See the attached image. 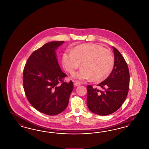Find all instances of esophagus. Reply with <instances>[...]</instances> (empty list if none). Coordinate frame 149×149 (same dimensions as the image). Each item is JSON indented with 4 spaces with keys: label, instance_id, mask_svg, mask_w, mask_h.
I'll list each match as a JSON object with an SVG mask.
<instances>
[{
    "label": "esophagus",
    "instance_id": "34e87169",
    "mask_svg": "<svg viewBox=\"0 0 149 149\" xmlns=\"http://www.w3.org/2000/svg\"><path fill=\"white\" fill-rule=\"evenodd\" d=\"M74 85L75 86H79V85H80V83H79V82H75V83L74 84Z\"/></svg>",
    "mask_w": 149,
    "mask_h": 149
}]
</instances>
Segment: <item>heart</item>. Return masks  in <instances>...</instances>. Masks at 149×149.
I'll list each match as a JSON object with an SVG mask.
<instances>
[{
  "mask_svg": "<svg viewBox=\"0 0 149 149\" xmlns=\"http://www.w3.org/2000/svg\"><path fill=\"white\" fill-rule=\"evenodd\" d=\"M113 58L109 50L96 44H83L75 47L72 51L65 52L63 55V67L72 73L80 65L82 67L72 77L75 80H88L93 77L95 80L106 79L112 72Z\"/></svg>",
  "mask_w": 149,
  "mask_h": 149,
  "instance_id": "heart-1",
  "label": "heart"
}]
</instances>
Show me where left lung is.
Here are the masks:
<instances>
[{
	"label": "left lung",
	"mask_w": 149,
	"mask_h": 149,
	"mask_svg": "<svg viewBox=\"0 0 149 149\" xmlns=\"http://www.w3.org/2000/svg\"><path fill=\"white\" fill-rule=\"evenodd\" d=\"M114 66L105 80L98 85L101 90L87 86V105L92 113L108 115L117 111L126 98L130 85V72L122 54L113 47Z\"/></svg>",
	"instance_id": "obj_1"
}]
</instances>
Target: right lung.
<instances>
[{
	"label": "right lung",
	"mask_w": 149,
	"mask_h": 149,
	"mask_svg": "<svg viewBox=\"0 0 149 149\" xmlns=\"http://www.w3.org/2000/svg\"><path fill=\"white\" fill-rule=\"evenodd\" d=\"M64 41H51L34 51L23 70V87L27 99L41 113L56 115L67 108L73 83L59 65L56 50Z\"/></svg>",
	"instance_id": "add662e5"
}]
</instances>
